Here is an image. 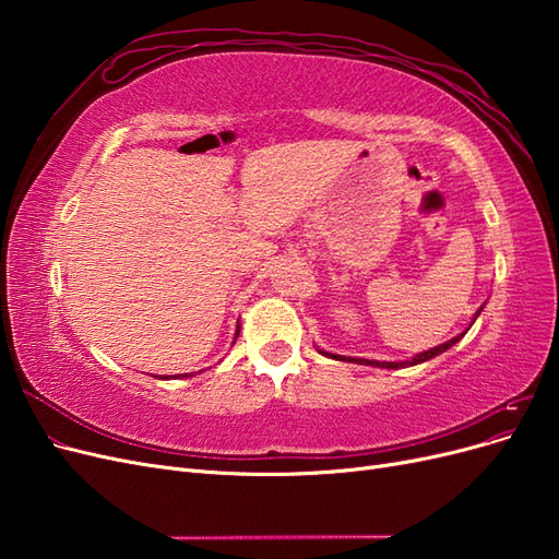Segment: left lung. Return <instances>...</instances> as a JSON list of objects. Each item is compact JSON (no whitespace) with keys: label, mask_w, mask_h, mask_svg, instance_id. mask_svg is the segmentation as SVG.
<instances>
[{"label":"left lung","mask_w":559,"mask_h":559,"mask_svg":"<svg viewBox=\"0 0 559 559\" xmlns=\"http://www.w3.org/2000/svg\"><path fill=\"white\" fill-rule=\"evenodd\" d=\"M483 312V308L476 312V317ZM476 317H473V321H476ZM468 331V329H466ZM466 331L464 333H460V335H454L452 341H448V343H443V345H438V347H431V349H427V352H419V354H415L413 359H408V361H368V359H352V357H337V354H329V352H321V354H326V357H331V359H337V361H352V364H364V366H378V368H405V366H415V364H425V361H429V359H433V357H438V354H443L445 349H450L454 343H460L462 337L466 335Z\"/></svg>","instance_id":"8db88e82"}]
</instances>
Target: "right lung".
I'll return each instance as SVG.
<instances>
[{
  "label": "right lung",
  "mask_w": 559,
  "mask_h": 559,
  "mask_svg": "<svg viewBox=\"0 0 559 559\" xmlns=\"http://www.w3.org/2000/svg\"><path fill=\"white\" fill-rule=\"evenodd\" d=\"M240 335V326H238V333H235V337H238ZM183 378H189V376H183Z\"/></svg>",
  "instance_id": "add662e5"
}]
</instances>
